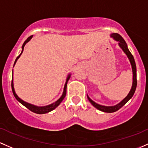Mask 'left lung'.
<instances>
[{"label":"left lung","instance_id":"left-lung-1","mask_svg":"<svg viewBox=\"0 0 148 148\" xmlns=\"http://www.w3.org/2000/svg\"><path fill=\"white\" fill-rule=\"evenodd\" d=\"M111 37H113L114 38V40H116V41L119 42V46L121 47V49L123 50V52L126 54V55L128 57L129 60H130V64H131L132 66V69H133V86H132L131 89H130V92L127 94V96L122 101L121 103H119V104L116 106H104L99 105V104L95 103L94 101L91 100L88 96H87V98H88V101H89L90 103L94 106V107H96L97 109L100 110L103 112H106V113H113L115 111H117L118 110H119L121 107L123 106L126 103L133 97V94H134L135 91H136V86H137V76H136V62H135L134 57H133V54L130 53V52L129 51V49H127V46L125 41L124 40V39L118 33H113L111 34Z\"/></svg>","mask_w":148,"mask_h":148}]
</instances>
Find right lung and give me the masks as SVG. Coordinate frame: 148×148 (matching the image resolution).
<instances>
[{"instance_id": "right-lung-1", "label": "right lung", "mask_w": 148, "mask_h": 148, "mask_svg": "<svg viewBox=\"0 0 148 148\" xmlns=\"http://www.w3.org/2000/svg\"><path fill=\"white\" fill-rule=\"evenodd\" d=\"M32 37V35H31V36H29L28 38L27 39V40L25 41V42L23 43V46H22V49H23V50H22V52L21 54L23 53V49H24V47L26 43L27 42H29V40H30V39ZM21 54H20L19 56H18V57L16 58V60H15V63H14V65H15V62H17V60H18V59L19 58L20 56L21 55ZM70 78V74L69 76H68L67 79H66V84H65V86H64V92H63V94H62V96L60 97V99H59L56 102L53 103L52 104H50V105L49 106H42V107H38V106H34V105H32V104H29L28 103H26L24 101H23L22 99H20L19 97H18V96H17V94H15V90H14V87H13V82H12H12H11V86H12V93H13V95L15 97V99H17V100L18 101L21 103L23 104V106H25L27 108H28L29 111H31L32 112H33V113H37V114H44V113H48V112H50L52 111V110H54V108H57V106H58L60 104V103H61L62 101H63V99H64L65 96H66V84H67V82L68 80H69Z\"/></svg>"}]
</instances>
